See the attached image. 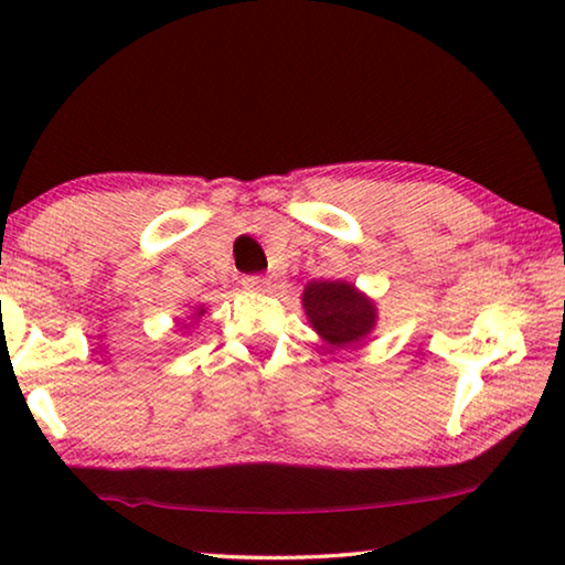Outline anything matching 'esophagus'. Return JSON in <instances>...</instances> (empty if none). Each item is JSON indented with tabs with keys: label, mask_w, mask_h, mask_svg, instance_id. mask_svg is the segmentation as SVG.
<instances>
[{
	"label": "esophagus",
	"mask_w": 565,
	"mask_h": 565,
	"mask_svg": "<svg viewBox=\"0 0 565 565\" xmlns=\"http://www.w3.org/2000/svg\"><path fill=\"white\" fill-rule=\"evenodd\" d=\"M244 286H248V289H256V291H264L266 286H269V276L248 274V276H244Z\"/></svg>",
	"instance_id": "obj_1"
}]
</instances>
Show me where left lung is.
<instances>
[{"instance_id":"left-lung-1","label":"left lung","mask_w":565,"mask_h":565,"mask_svg":"<svg viewBox=\"0 0 565 565\" xmlns=\"http://www.w3.org/2000/svg\"><path fill=\"white\" fill-rule=\"evenodd\" d=\"M303 309L331 347L361 341L376 323L374 303L343 281H311L303 291Z\"/></svg>"}]
</instances>
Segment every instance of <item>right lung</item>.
<instances>
[{"label": "right lung", "instance_id": "add662e5", "mask_svg": "<svg viewBox=\"0 0 565 565\" xmlns=\"http://www.w3.org/2000/svg\"><path fill=\"white\" fill-rule=\"evenodd\" d=\"M202 313H204V311H202Z\"/></svg>", "mask_w": 565, "mask_h": 565}]
</instances>
